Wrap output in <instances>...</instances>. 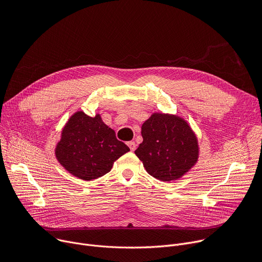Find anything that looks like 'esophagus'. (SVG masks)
Masks as SVG:
<instances>
[{"label":"esophagus","instance_id":"obj_1","mask_svg":"<svg viewBox=\"0 0 262 262\" xmlns=\"http://www.w3.org/2000/svg\"><path fill=\"white\" fill-rule=\"evenodd\" d=\"M127 146L129 147V149H130L132 151H135V150H136V146H137V145H136L135 142H132V141H130V142H127Z\"/></svg>","mask_w":262,"mask_h":262}]
</instances>
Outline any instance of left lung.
<instances>
[{"label":"left lung","instance_id":"obj_1","mask_svg":"<svg viewBox=\"0 0 262 262\" xmlns=\"http://www.w3.org/2000/svg\"><path fill=\"white\" fill-rule=\"evenodd\" d=\"M143 142L135 151L144 168L162 181L176 180L198 162L196 134L183 118L154 113L142 125Z\"/></svg>","mask_w":262,"mask_h":262}]
</instances>
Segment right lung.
I'll use <instances>...</instances> for the list:
<instances>
[{
  "instance_id": "1",
  "label": "right lung",
  "mask_w": 262,
  "mask_h": 262,
  "mask_svg": "<svg viewBox=\"0 0 262 262\" xmlns=\"http://www.w3.org/2000/svg\"><path fill=\"white\" fill-rule=\"evenodd\" d=\"M128 151L99 114L90 117L78 111L64 125L55 155L70 174L93 180L110 172L114 162Z\"/></svg>"
}]
</instances>
